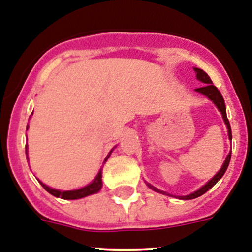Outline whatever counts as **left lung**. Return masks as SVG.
<instances>
[{
	"mask_svg": "<svg viewBox=\"0 0 252 252\" xmlns=\"http://www.w3.org/2000/svg\"><path fill=\"white\" fill-rule=\"evenodd\" d=\"M194 70H195V73H196V78L199 79L200 82H203L204 84H205L204 87H201V88H196L195 91L199 92V93H201V94H204L205 97H208L209 99L213 100L214 104H215L216 107H218V109L221 112L222 119H224L225 124H226V126H227V134H229V139L231 140V138H232L231 126H230V122H229V119H227L226 107H225V102H224V98H222L221 93H220V92H219V89L216 88L215 86H214L213 82H211V79H210V77H209L203 69H200V68H194ZM230 159H231V152L229 153V155H227L226 159H225V161H224V164H222L221 169L218 171V174L214 176L213 179L209 180V182L206 183L204 187H201L200 189L196 190V191L191 192V194L187 195V196H178V197H179V199H183V200H190V199H195V197H199V196H201L203 194H205V192L208 191L209 189H211V188H213L214 185H215L216 183L219 182V180L221 179L222 175H224L225 171H226L227 166H229ZM148 187H149L150 189L154 190V191H158V192H160V194H165V192L161 191V190H159V189H157V188L153 187V185L148 184Z\"/></svg>",
	"mask_w": 252,
	"mask_h": 252,
	"instance_id": "left-lung-1",
	"label": "left lung"
}]
</instances>
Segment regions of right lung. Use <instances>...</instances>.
Returning <instances> with one entry per match:
<instances>
[{
  "mask_svg": "<svg viewBox=\"0 0 252 252\" xmlns=\"http://www.w3.org/2000/svg\"><path fill=\"white\" fill-rule=\"evenodd\" d=\"M32 114H33V113H32ZM27 128H28V126H27ZM26 149H27V147H26ZM110 153H112V150H110ZM110 153L108 154V157L105 158L104 161H107V159L109 158ZM26 154H27V150H26ZM39 184H41L42 187H43L44 189L49 192V194L53 195V196L61 197V199H64V200H76V199H82V197H86V196H88V195L95 194V192H98L100 189H102V185H103L102 184V170H99V173H98L97 176H95V179H94L91 184H88L87 187H84V188H81V189L68 190V191H61V190L52 189V188L47 187V185L43 184L42 182H39Z\"/></svg>",
  "mask_w": 252,
  "mask_h": 252,
  "instance_id": "obj_1",
  "label": "right lung"
}]
</instances>
